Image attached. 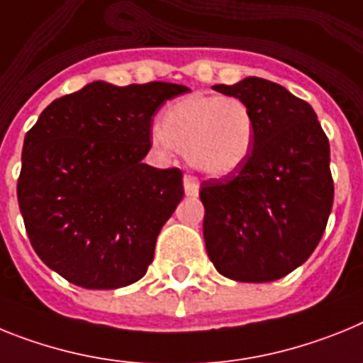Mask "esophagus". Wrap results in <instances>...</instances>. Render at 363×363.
Returning a JSON list of instances; mask_svg holds the SVG:
<instances>
[{"label":"esophagus","mask_w":363,"mask_h":363,"mask_svg":"<svg viewBox=\"0 0 363 363\" xmlns=\"http://www.w3.org/2000/svg\"><path fill=\"white\" fill-rule=\"evenodd\" d=\"M182 182H184V191L186 195H190V197H195V195L199 194V182L194 175H184L182 177Z\"/></svg>","instance_id":"obj_1"}]
</instances>
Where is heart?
Instances as JSON below:
<instances>
[{"instance_id": "b5f03b06", "label": "heart", "mask_w": 363, "mask_h": 363, "mask_svg": "<svg viewBox=\"0 0 363 363\" xmlns=\"http://www.w3.org/2000/svg\"><path fill=\"white\" fill-rule=\"evenodd\" d=\"M157 146L184 153L197 172L226 177L241 169L256 144V121L247 104L220 94H191L164 111Z\"/></svg>"}]
</instances>
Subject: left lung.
<instances>
[{"label":"left lung","instance_id":"obj_1","mask_svg":"<svg viewBox=\"0 0 363 363\" xmlns=\"http://www.w3.org/2000/svg\"><path fill=\"white\" fill-rule=\"evenodd\" d=\"M213 89L247 104L256 144L241 169L201 182L208 257L234 281H276L303 264L325 232L329 138L313 107L279 84L248 77Z\"/></svg>","mask_w":363,"mask_h":363}]
</instances>
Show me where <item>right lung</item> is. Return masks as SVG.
Returning <instances> with one entry per match:
<instances>
[{
  "label": "right lung",
  "instance_id": "right-lung-1",
  "mask_svg": "<svg viewBox=\"0 0 363 363\" xmlns=\"http://www.w3.org/2000/svg\"><path fill=\"white\" fill-rule=\"evenodd\" d=\"M168 82H93L56 99L27 131L18 179L25 230L40 259L84 289H121L153 261L181 203L182 172L143 162L151 116L188 93Z\"/></svg>",
  "mask_w": 363,
  "mask_h": 363
}]
</instances>
